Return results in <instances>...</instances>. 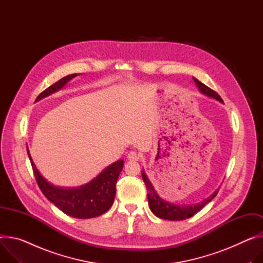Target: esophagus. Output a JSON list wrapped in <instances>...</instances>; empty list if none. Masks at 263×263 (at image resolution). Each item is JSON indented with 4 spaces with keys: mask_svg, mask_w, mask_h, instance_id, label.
Returning a JSON list of instances; mask_svg holds the SVG:
<instances>
[{
    "mask_svg": "<svg viewBox=\"0 0 263 263\" xmlns=\"http://www.w3.org/2000/svg\"><path fill=\"white\" fill-rule=\"evenodd\" d=\"M127 159H128L129 161H139L140 156H139L136 152H130V153L127 155Z\"/></svg>",
    "mask_w": 263,
    "mask_h": 263,
    "instance_id": "obj_1",
    "label": "esophagus"
}]
</instances>
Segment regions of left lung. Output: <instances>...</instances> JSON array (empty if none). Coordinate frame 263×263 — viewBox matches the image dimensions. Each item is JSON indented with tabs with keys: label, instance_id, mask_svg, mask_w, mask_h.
<instances>
[{
	"label": "left lung",
	"instance_id": "obj_1",
	"mask_svg": "<svg viewBox=\"0 0 263 263\" xmlns=\"http://www.w3.org/2000/svg\"><path fill=\"white\" fill-rule=\"evenodd\" d=\"M193 79L195 81L196 85L198 86L200 92H202L208 97H211L213 99H216L217 101H219V102H223V101H222V99H221V97L216 91H214L213 89H211L210 87H208L203 83H201L200 81L197 80L196 78H193ZM142 178H143V181H144V183H145L146 189H147L148 205H149L151 211L153 212V214L155 216H157L161 219L171 220V221L185 220L187 218L193 217L202 208L205 206L209 203V202H211L219 192V190H217L210 197L205 198L204 200H202L201 202H199V203H197V204L177 205V204L171 203V202H168V201H165L164 199H162L157 194V192L155 191V187L153 186L152 182L148 180L144 171L142 172Z\"/></svg>",
	"mask_w": 263,
	"mask_h": 263
}]
</instances>
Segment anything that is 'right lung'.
<instances>
[{
  "label": "right lung",
  "mask_w": 263,
  "mask_h": 263,
  "mask_svg": "<svg viewBox=\"0 0 263 263\" xmlns=\"http://www.w3.org/2000/svg\"><path fill=\"white\" fill-rule=\"evenodd\" d=\"M77 76V73H73L59 80L40 93L35 99V102L62 89L68 81ZM27 153L40 190L50 202L66 215L78 219H88L106 213L112 205L116 196L117 180L124 165L123 160H118L108 165L85 185L63 189L47 182V180L36 170L28 149Z\"/></svg>",
  "instance_id": "add662e5"
}]
</instances>
